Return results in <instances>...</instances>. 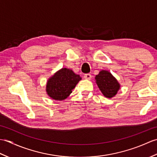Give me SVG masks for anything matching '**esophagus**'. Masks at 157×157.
I'll use <instances>...</instances> for the list:
<instances>
[{"mask_svg": "<svg viewBox=\"0 0 157 157\" xmlns=\"http://www.w3.org/2000/svg\"><path fill=\"white\" fill-rule=\"evenodd\" d=\"M84 78L86 79H88V80H90V79H91L92 78V75L90 74V73H87V74L84 75Z\"/></svg>", "mask_w": 157, "mask_h": 157, "instance_id": "34e87169", "label": "esophagus"}]
</instances>
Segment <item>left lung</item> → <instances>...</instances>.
Masks as SVG:
<instances>
[{"label":"left lung","mask_w":157,"mask_h":157,"mask_svg":"<svg viewBox=\"0 0 157 157\" xmlns=\"http://www.w3.org/2000/svg\"><path fill=\"white\" fill-rule=\"evenodd\" d=\"M95 80L100 90L106 98H113L117 94L121 88L117 79L106 70H101L96 75Z\"/></svg>","instance_id":"obj_1"}]
</instances>
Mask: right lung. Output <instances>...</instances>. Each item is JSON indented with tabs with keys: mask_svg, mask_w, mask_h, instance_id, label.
I'll return each mask as SVG.
<instances>
[{
	"mask_svg": "<svg viewBox=\"0 0 157 157\" xmlns=\"http://www.w3.org/2000/svg\"><path fill=\"white\" fill-rule=\"evenodd\" d=\"M81 79L79 75L71 69L62 68L48 78L46 86V94L55 101H63L71 94Z\"/></svg>",
	"mask_w": 157,
	"mask_h": 157,
	"instance_id": "1",
	"label": "right lung"
}]
</instances>
